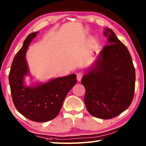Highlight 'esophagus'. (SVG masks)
<instances>
[{"mask_svg":"<svg viewBox=\"0 0 146 146\" xmlns=\"http://www.w3.org/2000/svg\"><path fill=\"white\" fill-rule=\"evenodd\" d=\"M83 75L84 74L82 72H78L76 74V78H77V80L78 81H80L82 78L83 77Z\"/></svg>","mask_w":146,"mask_h":146,"instance_id":"34e87169","label":"esophagus"}]
</instances>
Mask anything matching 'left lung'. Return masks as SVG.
<instances>
[{
    "label": "left lung",
    "instance_id": "obj_1",
    "mask_svg": "<svg viewBox=\"0 0 146 146\" xmlns=\"http://www.w3.org/2000/svg\"><path fill=\"white\" fill-rule=\"evenodd\" d=\"M108 44L94 67L83 76L84 102L93 117L111 119L129 107L135 93V70L125 46L106 28Z\"/></svg>",
    "mask_w": 146,
    "mask_h": 146
}]
</instances>
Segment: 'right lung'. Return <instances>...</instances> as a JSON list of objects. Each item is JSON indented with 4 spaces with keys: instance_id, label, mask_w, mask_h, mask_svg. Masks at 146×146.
I'll return each mask as SVG.
<instances>
[{
    "instance_id": "obj_1",
    "label": "right lung",
    "mask_w": 146,
    "mask_h": 146,
    "mask_svg": "<svg viewBox=\"0 0 146 146\" xmlns=\"http://www.w3.org/2000/svg\"><path fill=\"white\" fill-rule=\"evenodd\" d=\"M38 31L29 34L12 62L9 73L12 100L17 110L34 122H45L55 118L60 112L68 93L75 85L76 75L54 78L36 87L24 86V76L28 75L25 58L29 43Z\"/></svg>"
}]
</instances>
